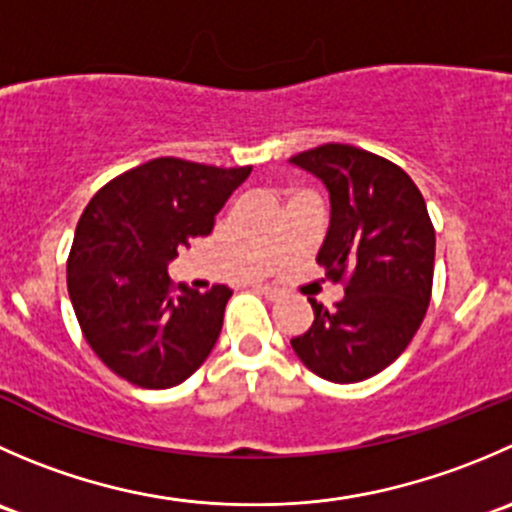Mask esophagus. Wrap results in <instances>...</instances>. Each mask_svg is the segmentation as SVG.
<instances>
[{
    "label": "esophagus",
    "instance_id": "esophagus-1",
    "mask_svg": "<svg viewBox=\"0 0 512 512\" xmlns=\"http://www.w3.org/2000/svg\"><path fill=\"white\" fill-rule=\"evenodd\" d=\"M257 292H262V294H265L267 299H272V302H275V299H280V297H282V292H280V289H277V287L260 285V287H257Z\"/></svg>",
    "mask_w": 512,
    "mask_h": 512
}]
</instances>
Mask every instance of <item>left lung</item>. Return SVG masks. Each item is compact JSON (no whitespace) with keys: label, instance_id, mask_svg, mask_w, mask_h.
<instances>
[{"label":"left lung","instance_id":"left-lung-1","mask_svg":"<svg viewBox=\"0 0 512 512\" xmlns=\"http://www.w3.org/2000/svg\"><path fill=\"white\" fill-rule=\"evenodd\" d=\"M289 160L327 185L332 220L317 265L344 285L334 309L309 299L314 322L292 349L322 379L364 381L399 359L426 317L436 255L426 200L406 170L347 143Z\"/></svg>","mask_w":512,"mask_h":512}]
</instances>
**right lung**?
<instances>
[{
    "mask_svg": "<svg viewBox=\"0 0 512 512\" xmlns=\"http://www.w3.org/2000/svg\"><path fill=\"white\" fill-rule=\"evenodd\" d=\"M250 170L156 158L113 178L86 205L66 285L86 342L113 374L141 389H170L213 352L232 289L175 292L168 262L190 237L213 232Z\"/></svg>",
    "mask_w": 512,
    "mask_h": 512,
    "instance_id": "obj_1",
    "label": "right lung"
}]
</instances>
